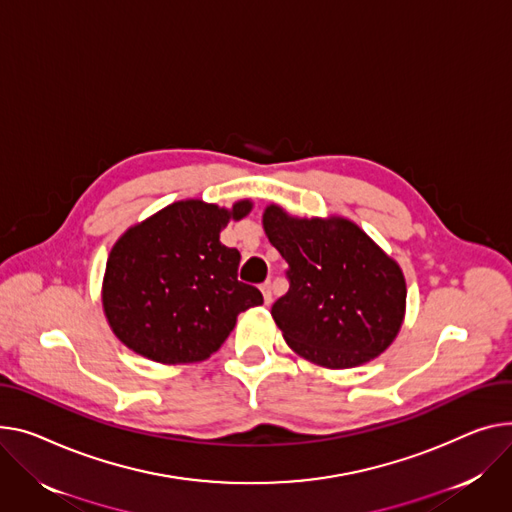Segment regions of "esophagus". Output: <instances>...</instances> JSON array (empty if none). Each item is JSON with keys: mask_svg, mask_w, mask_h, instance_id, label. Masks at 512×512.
<instances>
[{"mask_svg": "<svg viewBox=\"0 0 512 512\" xmlns=\"http://www.w3.org/2000/svg\"><path fill=\"white\" fill-rule=\"evenodd\" d=\"M261 292H263L265 304H271V300H274V296H271V282H265V284L261 286Z\"/></svg>", "mask_w": 512, "mask_h": 512, "instance_id": "obj_1", "label": "esophagus"}]
</instances>
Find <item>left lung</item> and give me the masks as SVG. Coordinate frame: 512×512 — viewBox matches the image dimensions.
Returning a JSON list of instances; mask_svg holds the SVG:
<instances>
[{
  "label": "left lung",
  "mask_w": 512,
  "mask_h": 512,
  "mask_svg": "<svg viewBox=\"0 0 512 512\" xmlns=\"http://www.w3.org/2000/svg\"><path fill=\"white\" fill-rule=\"evenodd\" d=\"M263 228L286 259L288 292L271 306L286 344L327 368L383 354L401 329L405 280L399 265L346 218H292L267 206Z\"/></svg>",
  "instance_id": "8db88e82"
}]
</instances>
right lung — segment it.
<instances>
[{"instance_id":"obj_1","label":"right lung","mask_w":512,"mask_h":512,"mask_svg":"<svg viewBox=\"0 0 512 512\" xmlns=\"http://www.w3.org/2000/svg\"><path fill=\"white\" fill-rule=\"evenodd\" d=\"M251 206L249 199L230 210L177 201L119 238L107 259L102 306L129 350L162 364L206 360L238 313L263 304L255 286L238 282L241 253L220 243L222 228Z\"/></svg>"}]
</instances>
